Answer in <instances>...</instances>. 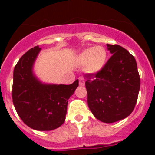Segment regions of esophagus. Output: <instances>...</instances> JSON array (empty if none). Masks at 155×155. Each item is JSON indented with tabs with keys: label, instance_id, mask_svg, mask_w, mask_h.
Here are the masks:
<instances>
[{
	"label": "esophagus",
	"instance_id": "esophagus-1",
	"mask_svg": "<svg viewBox=\"0 0 155 155\" xmlns=\"http://www.w3.org/2000/svg\"><path fill=\"white\" fill-rule=\"evenodd\" d=\"M79 84H80V86H83V85H84V77L79 78Z\"/></svg>",
	"mask_w": 155,
	"mask_h": 155
}]
</instances>
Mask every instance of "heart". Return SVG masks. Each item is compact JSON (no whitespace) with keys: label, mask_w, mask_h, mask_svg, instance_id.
I'll return each instance as SVG.
<instances>
[{"label":"heart","mask_w":155,"mask_h":155,"mask_svg":"<svg viewBox=\"0 0 155 155\" xmlns=\"http://www.w3.org/2000/svg\"><path fill=\"white\" fill-rule=\"evenodd\" d=\"M108 52L101 46L92 47L84 50L78 56L80 65L85 66V70L90 74L99 72L105 66Z\"/></svg>","instance_id":"obj_1"}]
</instances>
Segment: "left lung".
<instances>
[{"instance_id": "1", "label": "left lung", "mask_w": 155, "mask_h": 155, "mask_svg": "<svg viewBox=\"0 0 155 155\" xmlns=\"http://www.w3.org/2000/svg\"><path fill=\"white\" fill-rule=\"evenodd\" d=\"M112 54L101 71L85 75L87 104L94 117L104 123L125 119L134 109L140 76L134 57L119 45L107 44Z\"/></svg>"}]
</instances>
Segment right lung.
I'll return each instance as SVG.
<instances>
[{"label":"right lung","instance_id":"add662e5","mask_svg":"<svg viewBox=\"0 0 155 155\" xmlns=\"http://www.w3.org/2000/svg\"><path fill=\"white\" fill-rule=\"evenodd\" d=\"M38 46L24 54L13 70L12 98L18 116L34 130L49 131L65 121L68 99L79 86V80L69 85L43 84L33 71Z\"/></svg>","mask_w":155,"mask_h":155}]
</instances>
